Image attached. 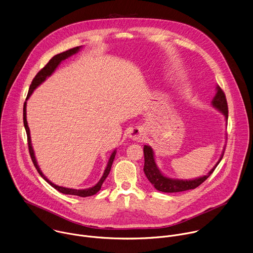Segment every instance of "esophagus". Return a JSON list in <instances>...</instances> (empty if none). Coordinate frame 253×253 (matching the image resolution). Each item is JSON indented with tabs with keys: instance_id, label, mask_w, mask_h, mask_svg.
I'll return each mask as SVG.
<instances>
[{
	"instance_id": "1",
	"label": "esophagus",
	"mask_w": 253,
	"mask_h": 253,
	"mask_svg": "<svg viewBox=\"0 0 253 253\" xmlns=\"http://www.w3.org/2000/svg\"><path fill=\"white\" fill-rule=\"evenodd\" d=\"M128 136L132 140H140L143 137V130L139 126L132 127L128 132Z\"/></svg>"
}]
</instances>
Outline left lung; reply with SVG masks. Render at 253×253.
I'll return each instance as SVG.
<instances>
[{
  "label": "left lung",
  "instance_id": "1",
  "mask_svg": "<svg viewBox=\"0 0 253 253\" xmlns=\"http://www.w3.org/2000/svg\"><path fill=\"white\" fill-rule=\"evenodd\" d=\"M211 105L214 109L219 111L225 118V121L227 122L228 119V108H227V102L226 97L223 92V90L220 88L219 85H216V93L211 100ZM224 148L221 154L220 159L215 164V166L204 176H199L197 178L193 179H177V178H171L169 176H166L158 168L156 160H155V153L154 149L149 145L143 146V155H144V167L143 171L146 175L149 182L155 186V188L159 191L163 192H179L189 189H194L198 185L203 183L206 179L210 177V175L214 171L217 165L220 163V161L223 158Z\"/></svg>",
  "mask_w": 253,
  "mask_h": 253
}]
</instances>
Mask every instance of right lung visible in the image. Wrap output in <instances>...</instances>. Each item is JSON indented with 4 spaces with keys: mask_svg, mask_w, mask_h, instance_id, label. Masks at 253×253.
Segmentation results:
<instances>
[{
    "mask_svg": "<svg viewBox=\"0 0 253 253\" xmlns=\"http://www.w3.org/2000/svg\"><path fill=\"white\" fill-rule=\"evenodd\" d=\"M82 48V45L81 46H76L74 48H71L69 50H66V52L64 53H61V54H58L56 56H54L52 59L49 60V62L37 74V76L34 78L31 85H30V88H29V92H28V95H27V98H26V102L24 104V126H25V128H26V132H27V136H28V144H29V151H30V156L32 158V161L34 163V166L35 168L37 169L38 172L40 173V175L48 183L52 185L54 188H56L58 191L64 193V194H72V195H78V196H82V197H86V196H91L93 194H95L99 189L100 187H102L105 179L107 178V176L109 175L110 171H111V169H112V166H113V163H114V160H115V157H116V154H117V150L115 149L113 151V154L111 155V158L109 160V163L107 165V168L104 171V174L103 176L100 177V179L98 180V182L91 186V187H88V188H84V189H75V188H68V187H64V186H59L55 183H53L52 181H50L49 179L46 178V176L42 172L40 167L38 166V163H37V160H36V157H35V151H34V148H33V145H32V140H31V134H30V128H29V126H28V122H27V100L28 98L31 96V94L33 93V91L42 84L43 83L50 75H52L56 69L59 67V65L65 61L66 59L70 58L71 56L77 54L79 50Z\"/></svg>",
    "mask_w": 253,
    "mask_h": 253,
    "instance_id": "right-lung-1",
    "label": "right lung"
}]
</instances>
